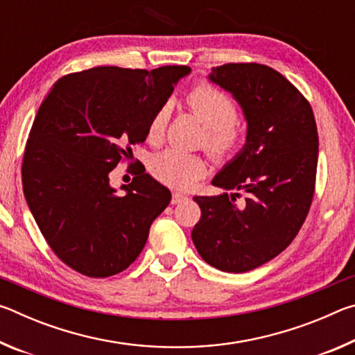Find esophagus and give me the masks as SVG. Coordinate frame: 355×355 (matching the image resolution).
I'll return each instance as SVG.
<instances>
[{"mask_svg": "<svg viewBox=\"0 0 355 355\" xmlns=\"http://www.w3.org/2000/svg\"><path fill=\"white\" fill-rule=\"evenodd\" d=\"M184 200H188V196L182 194V192H173V194H172V203H173V205H178V203H182Z\"/></svg>", "mask_w": 355, "mask_h": 355, "instance_id": "34e87169", "label": "esophagus"}]
</instances>
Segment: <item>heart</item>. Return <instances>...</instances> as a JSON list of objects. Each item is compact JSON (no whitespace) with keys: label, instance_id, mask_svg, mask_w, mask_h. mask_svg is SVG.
<instances>
[{"label":"heart","instance_id":"b5f03b06","mask_svg":"<svg viewBox=\"0 0 355 355\" xmlns=\"http://www.w3.org/2000/svg\"><path fill=\"white\" fill-rule=\"evenodd\" d=\"M186 103L196 112L207 130L205 147L216 158H230L243 146V131L236 125L238 106L230 95L211 84H197L186 95ZM171 117V103L158 107L148 123V139H163ZM150 171L161 183L177 189H188L205 173V163L196 155L167 148L155 155Z\"/></svg>","mask_w":355,"mask_h":355}]
</instances>
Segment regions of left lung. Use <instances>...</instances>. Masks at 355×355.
I'll return each instance as SVG.
<instances>
[{
    "label": "left lung",
    "instance_id": "8db88e82",
    "mask_svg": "<svg viewBox=\"0 0 355 355\" xmlns=\"http://www.w3.org/2000/svg\"><path fill=\"white\" fill-rule=\"evenodd\" d=\"M208 80L238 101L248 135L211 182L225 192L194 197L202 216L191 236L216 269L248 272L285 250L307 218L318 166L316 122L304 95L268 65L225 64ZM239 191L246 197L236 202Z\"/></svg>",
    "mask_w": 355,
    "mask_h": 355
}]
</instances>
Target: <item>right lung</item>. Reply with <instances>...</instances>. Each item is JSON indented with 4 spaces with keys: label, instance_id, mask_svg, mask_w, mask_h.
Returning a JSON list of instances; mask_svg holds the SVG:
<instances>
[{
    "label": "right lung",
    "instance_id": "right-lung-1",
    "mask_svg": "<svg viewBox=\"0 0 355 355\" xmlns=\"http://www.w3.org/2000/svg\"><path fill=\"white\" fill-rule=\"evenodd\" d=\"M189 71L95 67L62 76L42 101L23 156V192L46 243L76 272L100 279L127 269L169 205L171 191L144 166L123 192L110 173L146 141L153 114Z\"/></svg>",
    "mask_w": 355,
    "mask_h": 355
}]
</instances>
